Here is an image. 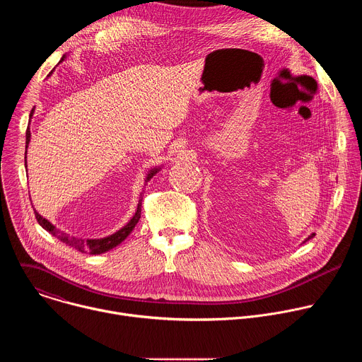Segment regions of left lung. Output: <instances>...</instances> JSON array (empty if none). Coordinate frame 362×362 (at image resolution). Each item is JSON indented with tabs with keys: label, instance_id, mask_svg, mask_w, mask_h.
I'll return each instance as SVG.
<instances>
[{
	"label": "left lung",
	"instance_id": "1",
	"mask_svg": "<svg viewBox=\"0 0 362 362\" xmlns=\"http://www.w3.org/2000/svg\"><path fill=\"white\" fill-rule=\"evenodd\" d=\"M314 236H315V233H311V235H309V236H308V238H306L303 242H306V240H309V239H313Z\"/></svg>",
	"mask_w": 362,
	"mask_h": 362
}]
</instances>
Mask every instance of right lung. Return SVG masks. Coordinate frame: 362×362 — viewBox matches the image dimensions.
Here are the masks:
<instances>
[{"label":"right lung","mask_w":362,"mask_h":362,"mask_svg":"<svg viewBox=\"0 0 362 362\" xmlns=\"http://www.w3.org/2000/svg\"><path fill=\"white\" fill-rule=\"evenodd\" d=\"M64 60V57L62 59V62ZM60 62V63H62ZM53 73V71H51ZM34 115V109L31 110L30 113V119L33 117ZM30 140H31V132H30V127L27 129V133H25V165H27V148H28V144H30ZM27 168V166H25ZM162 169V166H158V168H153L147 172L146 175V179H144V185L156 175L159 170ZM141 196V194H140ZM34 214H35V219L37 222L47 230L53 236H56L59 240H62L63 243L69 245V246H73L74 249L80 250V252H84V253H91V255H100V253H105L116 246H119L134 229V226L137 225L139 219H140V215H141V197L139 199V203H137V208H136V212L134 215L132 216V219L123 226L120 228L117 232L106 236V238H100V239H84V238H77V236H71L70 233H66L63 230H60L59 228H56L53 223H51L49 221H47L45 218H42L35 209H34Z\"/></svg>","instance_id":"right-lung-1"}]
</instances>
